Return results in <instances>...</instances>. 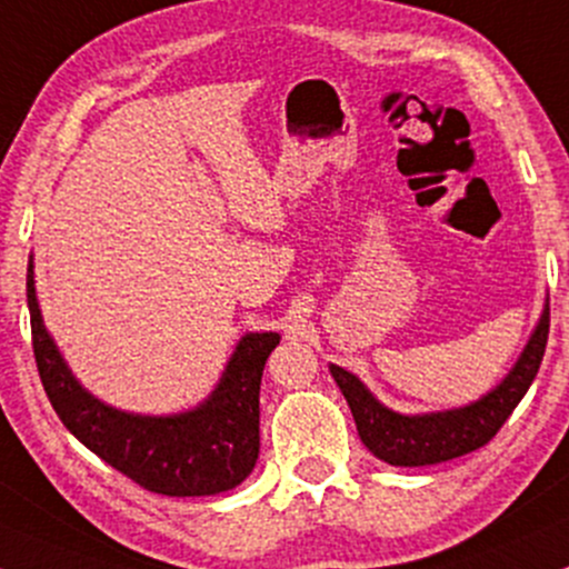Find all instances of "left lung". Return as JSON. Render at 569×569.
Returning a JSON list of instances; mask_svg holds the SVG:
<instances>
[{
    "label": "left lung",
    "mask_w": 569,
    "mask_h": 569,
    "mask_svg": "<svg viewBox=\"0 0 569 569\" xmlns=\"http://www.w3.org/2000/svg\"><path fill=\"white\" fill-rule=\"evenodd\" d=\"M548 325H551V311L546 309L506 381L491 389L487 398L476 400L473 406L457 408V411L403 417V413H395L381 406L349 370L330 366V373L352 408L357 432L370 455L389 465H398V468L438 465L481 449L506 425V419L513 413V408L519 406V400L525 398L529 385L538 376L548 343Z\"/></svg>",
    "instance_id": "obj_1"
}]
</instances>
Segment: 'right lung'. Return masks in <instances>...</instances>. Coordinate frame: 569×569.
<instances>
[{
  "label": "right lung",
  "mask_w": 569,
  "mask_h": 569,
  "mask_svg": "<svg viewBox=\"0 0 569 569\" xmlns=\"http://www.w3.org/2000/svg\"><path fill=\"white\" fill-rule=\"evenodd\" d=\"M31 347L50 406L80 443L156 495L203 497L239 487L260 455V379L277 333L239 341L207 403L177 417H133L91 398L42 325L34 271H27Z\"/></svg>",
  "instance_id": "right-lung-1"
}]
</instances>
